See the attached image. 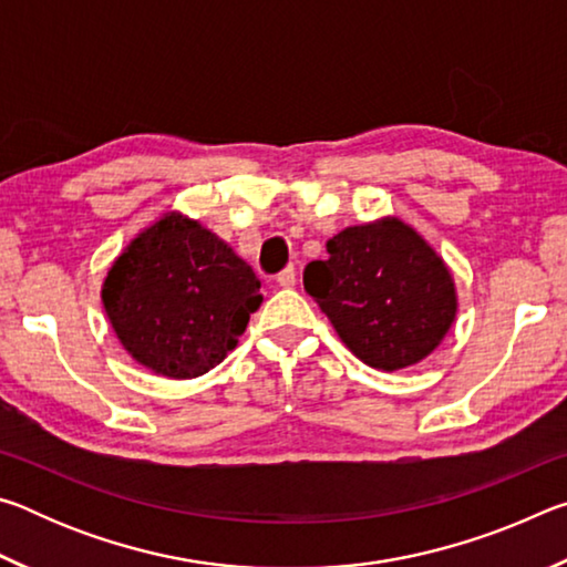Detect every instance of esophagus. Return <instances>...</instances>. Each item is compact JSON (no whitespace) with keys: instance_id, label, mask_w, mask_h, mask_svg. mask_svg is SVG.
Masks as SVG:
<instances>
[{"instance_id":"esophagus-1","label":"esophagus","mask_w":567,"mask_h":567,"mask_svg":"<svg viewBox=\"0 0 567 567\" xmlns=\"http://www.w3.org/2000/svg\"><path fill=\"white\" fill-rule=\"evenodd\" d=\"M295 282H297L295 267H285V270L277 275V285H280V287H295Z\"/></svg>"}]
</instances>
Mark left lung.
<instances>
[{
	"label": "left lung",
	"mask_w": 567,
	"mask_h": 567,
	"mask_svg": "<svg viewBox=\"0 0 567 567\" xmlns=\"http://www.w3.org/2000/svg\"><path fill=\"white\" fill-rule=\"evenodd\" d=\"M328 252L302 282L352 354L392 372L437 348L457 312L455 285L415 229L400 219L348 227Z\"/></svg>",
	"instance_id": "left-lung-1"
}]
</instances>
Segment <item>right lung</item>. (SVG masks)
<instances>
[{
  "label": "right lung",
  "instance_id": "obj_1",
  "mask_svg": "<svg viewBox=\"0 0 567 567\" xmlns=\"http://www.w3.org/2000/svg\"><path fill=\"white\" fill-rule=\"evenodd\" d=\"M102 302L134 360L189 380L227 358L262 295L233 247L195 219L167 215L114 260Z\"/></svg>",
  "mask_w": 567,
  "mask_h": 567
}]
</instances>
